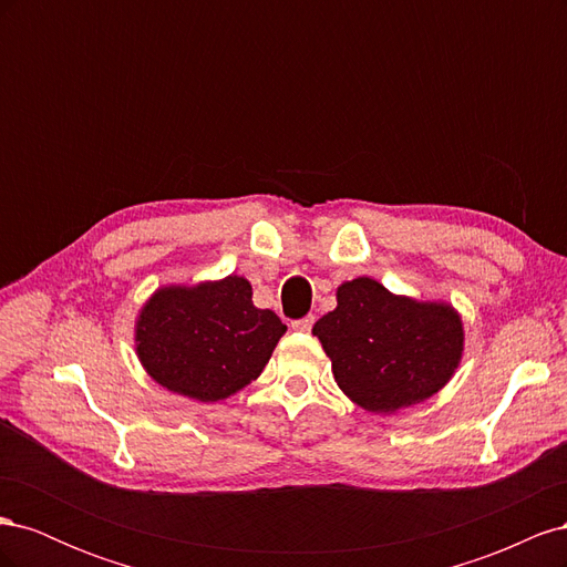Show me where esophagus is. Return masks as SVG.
<instances>
[{"label": "esophagus", "mask_w": 567, "mask_h": 567, "mask_svg": "<svg viewBox=\"0 0 567 567\" xmlns=\"http://www.w3.org/2000/svg\"><path fill=\"white\" fill-rule=\"evenodd\" d=\"M293 331H300V333H310L312 331V326H315V317L312 315H307V317H302V319H296L293 323Z\"/></svg>", "instance_id": "34e87169"}]
</instances>
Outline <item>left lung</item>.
I'll return each mask as SVG.
<instances>
[{"label":"left lung","instance_id":"8db88e82","mask_svg":"<svg viewBox=\"0 0 567 567\" xmlns=\"http://www.w3.org/2000/svg\"><path fill=\"white\" fill-rule=\"evenodd\" d=\"M336 298L338 307L312 333L354 404L392 414L450 383L463 352V323L452 305L394 296L369 277L346 281Z\"/></svg>","mask_w":567,"mask_h":567}]
</instances>
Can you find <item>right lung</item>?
I'll use <instances>...</instances> for the list:
<instances>
[{"mask_svg": "<svg viewBox=\"0 0 567 567\" xmlns=\"http://www.w3.org/2000/svg\"><path fill=\"white\" fill-rule=\"evenodd\" d=\"M286 326L257 310L244 277L163 286L136 319V357L153 381L196 402H219L252 383Z\"/></svg>", "mask_w": 567, "mask_h": 567, "instance_id": "1", "label": "right lung"}]
</instances>
